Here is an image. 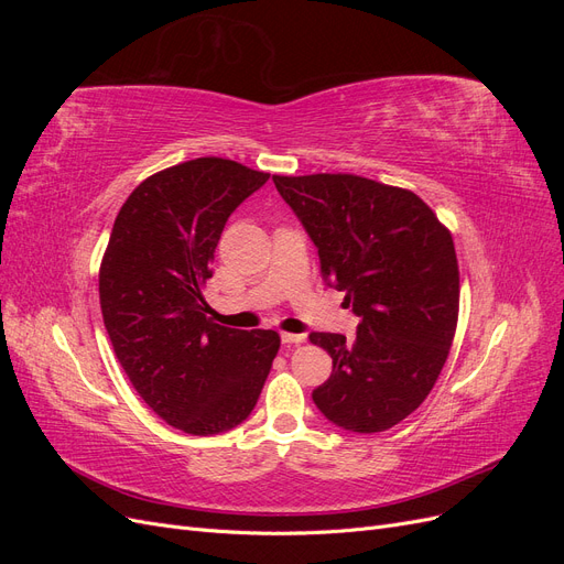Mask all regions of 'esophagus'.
<instances>
[{
	"label": "esophagus",
	"mask_w": 564,
	"mask_h": 564,
	"mask_svg": "<svg viewBox=\"0 0 564 564\" xmlns=\"http://www.w3.org/2000/svg\"><path fill=\"white\" fill-rule=\"evenodd\" d=\"M280 338H282L284 346H296V344H303V340H305L303 334H286V332Z\"/></svg>",
	"instance_id": "1"
}]
</instances>
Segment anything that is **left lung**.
Instances as JSON below:
<instances>
[{"instance_id": "1", "label": "left lung", "mask_w": 564, "mask_h": 564, "mask_svg": "<svg viewBox=\"0 0 564 564\" xmlns=\"http://www.w3.org/2000/svg\"><path fill=\"white\" fill-rule=\"evenodd\" d=\"M272 181L317 247L324 282L360 317L355 338L311 334L334 362L313 402L344 431H388L429 398L447 362L458 319L452 235L404 187L352 174Z\"/></svg>"}]
</instances>
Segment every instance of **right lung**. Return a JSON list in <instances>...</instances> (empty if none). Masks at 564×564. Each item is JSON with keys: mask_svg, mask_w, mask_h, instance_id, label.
Here are the masks:
<instances>
[{"mask_svg": "<svg viewBox=\"0 0 564 564\" xmlns=\"http://www.w3.org/2000/svg\"><path fill=\"white\" fill-rule=\"evenodd\" d=\"M268 178L197 158L145 178L115 218L98 272L106 329L135 392L183 433L240 425L280 350L278 332L212 322L202 296L226 220Z\"/></svg>", "mask_w": 564, "mask_h": 564, "instance_id": "1", "label": "right lung"}]
</instances>
